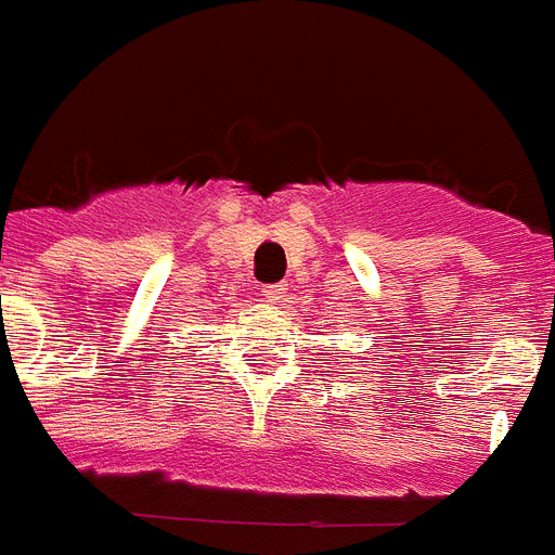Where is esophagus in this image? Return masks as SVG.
<instances>
[{
  "mask_svg": "<svg viewBox=\"0 0 555 555\" xmlns=\"http://www.w3.org/2000/svg\"><path fill=\"white\" fill-rule=\"evenodd\" d=\"M285 293H287V285H282V282H276V285H262L264 301H282L285 299Z\"/></svg>",
  "mask_w": 555,
  "mask_h": 555,
  "instance_id": "1",
  "label": "esophagus"
}]
</instances>
